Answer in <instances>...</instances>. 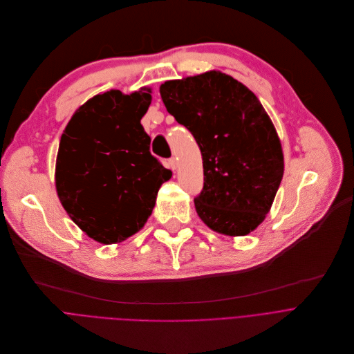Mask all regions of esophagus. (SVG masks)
Listing matches in <instances>:
<instances>
[{
  "label": "esophagus",
  "instance_id": "obj_1",
  "mask_svg": "<svg viewBox=\"0 0 354 354\" xmlns=\"http://www.w3.org/2000/svg\"><path fill=\"white\" fill-rule=\"evenodd\" d=\"M177 166H178V165H177V159H176V158H170V159H169V167H170L171 170H176Z\"/></svg>",
  "mask_w": 354,
  "mask_h": 354
}]
</instances>
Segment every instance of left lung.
Returning <instances> with one entry per match:
<instances>
[{
    "label": "left lung",
    "instance_id": "obj_1",
    "mask_svg": "<svg viewBox=\"0 0 354 354\" xmlns=\"http://www.w3.org/2000/svg\"><path fill=\"white\" fill-rule=\"evenodd\" d=\"M167 111L195 138L203 188L194 198L202 222L226 236L261 225L283 177V152L258 97L219 71L160 85Z\"/></svg>",
    "mask_w": 354,
    "mask_h": 354
}]
</instances>
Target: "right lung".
<instances>
[{
	"label": "right lung",
	"instance_id": "obj_1",
	"mask_svg": "<svg viewBox=\"0 0 354 354\" xmlns=\"http://www.w3.org/2000/svg\"><path fill=\"white\" fill-rule=\"evenodd\" d=\"M149 88L110 91L82 104L61 135L55 188L61 205L91 239L120 243L144 227L171 171L155 158L140 118Z\"/></svg>",
	"mask_w": 354,
	"mask_h": 354
}]
</instances>
